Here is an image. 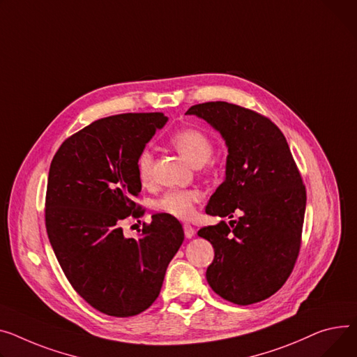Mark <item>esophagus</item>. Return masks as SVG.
<instances>
[{
    "instance_id": "esophagus-1",
    "label": "esophagus",
    "mask_w": 357,
    "mask_h": 357,
    "mask_svg": "<svg viewBox=\"0 0 357 357\" xmlns=\"http://www.w3.org/2000/svg\"><path fill=\"white\" fill-rule=\"evenodd\" d=\"M183 232H185V236H186L188 240H189V238H192L194 234H195V231H194L192 225H189V224H185V225H183Z\"/></svg>"
}]
</instances>
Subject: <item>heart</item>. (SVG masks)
I'll list each match as a JSON object with an SVG mask.
<instances>
[{
    "instance_id": "heart-1",
    "label": "heart",
    "mask_w": 357,
    "mask_h": 357,
    "mask_svg": "<svg viewBox=\"0 0 357 357\" xmlns=\"http://www.w3.org/2000/svg\"><path fill=\"white\" fill-rule=\"evenodd\" d=\"M172 145L175 149L194 166L204 165L212 155L213 146L209 136L199 129H182L172 135ZM153 155L151 149H144L136 159V171L142 182H148L152 175ZM202 198L198 189H174L163 194L155 204L156 209L166 213V215L188 220L192 217L195 204Z\"/></svg>"
}]
</instances>
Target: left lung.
Returning <instances> with one entry per match:
<instances>
[{"label":"left lung","mask_w":357,"mask_h":357,"mask_svg":"<svg viewBox=\"0 0 357 357\" xmlns=\"http://www.w3.org/2000/svg\"><path fill=\"white\" fill-rule=\"evenodd\" d=\"M218 130L228 148L225 179L205 212L238 221L204 227L215 257L206 268L211 289L222 298L247 305L278 291L293 271L300 251L305 188L281 130L250 109L227 102L189 107Z\"/></svg>","instance_id":"left-lung-1"}]
</instances>
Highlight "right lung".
I'll use <instances>...</instances> for the list:
<instances>
[{"label": "right lung", "mask_w": 357, "mask_h": 357, "mask_svg": "<svg viewBox=\"0 0 357 357\" xmlns=\"http://www.w3.org/2000/svg\"><path fill=\"white\" fill-rule=\"evenodd\" d=\"M166 122L163 113L99 119L66 139L50 165V244L73 289L107 316H136L151 307L183 243L181 222L166 213L152 215L137 240L121 227L144 213L133 201L142 189L136 159Z\"/></svg>", "instance_id": "right-lung-1"}]
</instances>
